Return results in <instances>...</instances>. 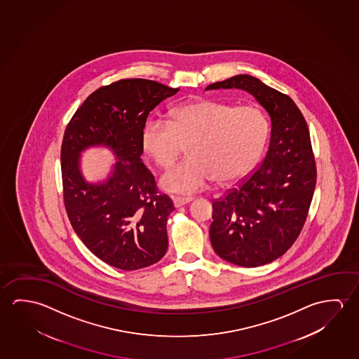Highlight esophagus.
Returning a JSON list of instances; mask_svg holds the SVG:
<instances>
[{"label": "esophagus", "instance_id": "esophagus-1", "mask_svg": "<svg viewBox=\"0 0 359 359\" xmlns=\"http://www.w3.org/2000/svg\"><path fill=\"white\" fill-rule=\"evenodd\" d=\"M173 199V205L175 207H181V205H187L191 201H192V197H180V196H175V197H172Z\"/></svg>", "mask_w": 359, "mask_h": 359}]
</instances>
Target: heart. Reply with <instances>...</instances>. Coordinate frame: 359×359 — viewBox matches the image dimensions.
<instances>
[{"mask_svg":"<svg viewBox=\"0 0 359 359\" xmlns=\"http://www.w3.org/2000/svg\"><path fill=\"white\" fill-rule=\"evenodd\" d=\"M268 133L267 116L258 107L201 100L177 106L168 121L147 122L142 146L156 165L168 168L191 143V158L165 172L161 186L194 194L213 178L231 183L247 175L262 154Z\"/></svg>","mask_w":359,"mask_h":359,"instance_id":"heart-1","label":"heart"}]
</instances>
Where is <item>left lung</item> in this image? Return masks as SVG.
<instances>
[{"mask_svg": "<svg viewBox=\"0 0 359 359\" xmlns=\"http://www.w3.org/2000/svg\"><path fill=\"white\" fill-rule=\"evenodd\" d=\"M250 92L272 122L266 158L237 187L212 201V247L227 262L252 268L273 262L296 242L313 198L317 168L307 122L290 96L250 74L205 90Z\"/></svg>", "mask_w": 359, "mask_h": 359, "instance_id": "8db88e82", "label": "left lung"}]
</instances>
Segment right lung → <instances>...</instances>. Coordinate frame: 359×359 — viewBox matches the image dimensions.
I'll return each instance as SVG.
<instances>
[{
	"instance_id": "add662e5",
	"label": "right lung",
	"mask_w": 359,
	"mask_h": 359,
	"mask_svg": "<svg viewBox=\"0 0 359 359\" xmlns=\"http://www.w3.org/2000/svg\"><path fill=\"white\" fill-rule=\"evenodd\" d=\"M156 81L126 79L102 86L74 112L61 147L63 202L74 232L95 256L112 267L136 271L158 262L168 247L172 199L160 194L141 161L148 114L176 95ZM103 144L119 161L104 184L91 185L79 172V154Z\"/></svg>"
}]
</instances>
